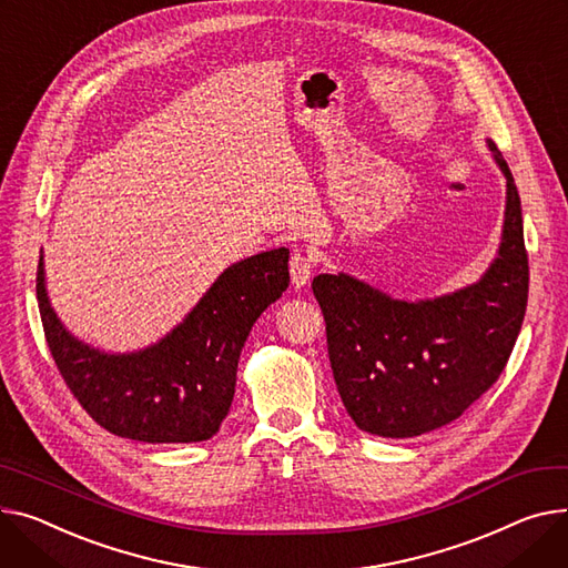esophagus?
<instances>
[{
    "label": "esophagus",
    "instance_id": "1",
    "mask_svg": "<svg viewBox=\"0 0 568 568\" xmlns=\"http://www.w3.org/2000/svg\"><path fill=\"white\" fill-rule=\"evenodd\" d=\"M313 270H315V264H313V260H311L308 255L294 253L292 260H290V278H292V285H294L296 290H304V287L311 283V278H313Z\"/></svg>",
    "mask_w": 568,
    "mask_h": 568
}]
</instances>
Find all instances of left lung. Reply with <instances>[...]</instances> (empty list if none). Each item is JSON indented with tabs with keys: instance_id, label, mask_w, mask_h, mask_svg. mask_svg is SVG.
Listing matches in <instances>:
<instances>
[{
	"instance_id": "obj_1",
	"label": "left lung",
	"mask_w": 568,
	"mask_h": 568,
	"mask_svg": "<svg viewBox=\"0 0 568 568\" xmlns=\"http://www.w3.org/2000/svg\"><path fill=\"white\" fill-rule=\"evenodd\" d=\"M507 180L500 246L479 281L434 298H395L352 274H320L315 298L339 397L358 429L384 438L434 432L486 393L505 369L527 306L520 196Z\"/></svg>"
}]
</instances>
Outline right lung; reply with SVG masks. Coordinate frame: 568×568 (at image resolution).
Returning <instances> with one entry per match:
<instances>
[{
  "label": "right lung",
  "instance_id": "obj_1",
  "mask_svg": "<svg viewBox=\"0 0 568 568\" xmlns=\"http://www.w3.org/2000/svg\"><path fill=\"white\" fill-rule=\"evenodd\" d=\"M287 260V248H274L231 264L158 343L104 352L70 333L54 313L41 251L36 294L54 363L106 432L141 443L207 440L231 410L253 324L290 285Z\"/></svg>",
  "mask_w": 568,
  "mask_h": 568
}]
</instances>
